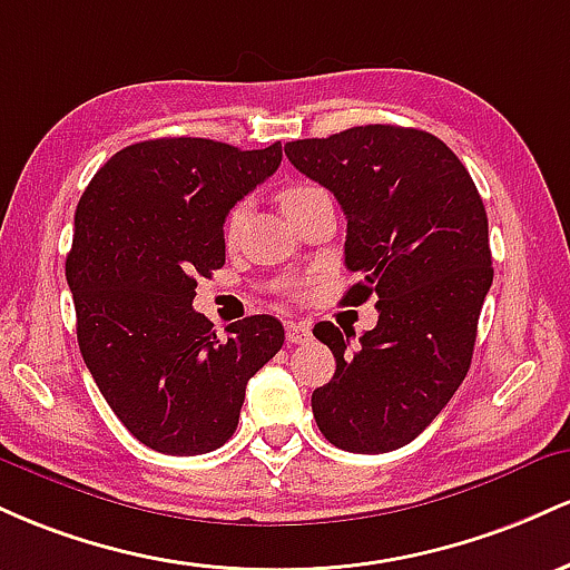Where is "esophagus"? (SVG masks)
Returning a JSON list of instances; mask_svg holds the SVG:
<instances>
[{
  "instance_id": "obj_1",
  "label": "esophagus",
  "mask_w": 570,
  "mask_h": 570,
  "mask_svg": "<svg viewBox=\"0 0 570 570\" xmlns=\"http://www.w3.org/2000/svg\"><path fill=\"white\" fill-rule=\"evenodd\" d=\"M285 336H287V344H304L312 338V331L306 323H293L291 320V323H285Z\"/></svg>"
}]
</instances>
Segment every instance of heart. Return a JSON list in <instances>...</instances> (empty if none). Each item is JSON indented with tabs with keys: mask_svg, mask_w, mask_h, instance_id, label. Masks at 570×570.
<instances>
[{
	"mask_svg": "<svg viewBox=\"0 0 570 570\" xmlns=\"http://www.w3.org/2000/svg\"><path fill=\"white\" fill-rule=\"evenodd\" d=\"M315 190H320V188H315V185H291V188H285L283 194H279V204H283L285 215L293 213V209H296L304 199H309ZM242 220H245V204H236L232 213L226 215V239L236 236V232H239V226H242Z\"/></svg>",
	"mask_w": 570,
	"mask_h": 570,
	"instance_id": "obj_1",
	"label": "heart"
}]
</instances>
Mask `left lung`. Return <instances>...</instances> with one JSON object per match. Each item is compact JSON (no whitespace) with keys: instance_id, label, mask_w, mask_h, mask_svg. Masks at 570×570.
<instances>
[{"instance_id":"obj_1","label":"left lung","mask_w":570,"mask_h":570,"mask_svg":"<svg viewBox=\"0 0 570 570\" xmlns=\"http://www.w3.org/2000/svg\"><path fill=\"white\" fill-rule=\"evenodd\" d=\"M285 156L328 188L347 215L344 304L376 298L380 320L353 347L317 323L336 371L312 393L323 436L380 455L417 439L450 404L474 355L492 285L488 213L474 180L439 137L404 126H355L296 139ZM347 333V331H344Z\"/></svg>"}]
</instances>
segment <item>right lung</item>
<instances>
[{
	"label": "right lung",
	"mask_w": 570,
	"mask_h": 570,
	"mask_svg": "<svg viewBox=\"0 0 570 570\" xmlns=\"http://www.w3.org/2000/svg\"><path fill=\"white\" fill-rule=\"evenodd\" d=\"M279 161V142L147 139L115 153L80 196L67 255L80 353L150 450L204 455L226 444L247 382L283 347L277 317H245L217 336L194 309L196 279L226 264V215Z\"/></svg>",
	"instance_id": "add662e5"
}]
</instances>
